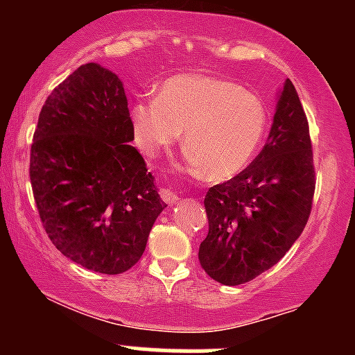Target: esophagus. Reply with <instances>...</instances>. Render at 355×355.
<instances>
[{"mask_svg":"<svg viewBox=\"0 0 355 355\" xmlns=\"http://www.w3.org/2000/svg\"><path fill=\"white\" fill-rule=\"evenodd\" d=\"M162 198H164V202L168 203V205H175V203H178L182 200V198L178 197V193H175V191L170 189L162 190Z\"/></svg>","mask_w":355,"mask_h":355,"instance_id":"34e87169","label":"esophagus"}]
</instances>
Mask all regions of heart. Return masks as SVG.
Segmentation results:
<instances>
[{"label": "heart", "instance_id": "heart-1", "mask_svg": "<svg viewBox=\"0 0 355 355\" xmlns=\"http://www.w3.org/2000/svg\"><path fill=\"white\" fill-rule=\"evenodd\" d=\"M130 118L137 146L150 157L182 132L189 170L211 180L237 175L254 157L267 125L259 96L202 73L170 76L157 98L133 105Z\"/></svg>", "mask_w": 355, "mask_h": 355}]
</instances>
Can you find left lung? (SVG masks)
Returning <instances> with one entry per match:
<instances>
[{
    "mask_svg": "<svg viewBox=\"0 0 355 355\" xmlns=\"http://www.w3.org/2000/svg\"><path fill=\"white\" fill-rule=\"evenodd\" d=\"M313 190L307 118L294 85L285 80L262 152L207 191L209 235L198 248L203 270L223 285H240L274 267L302 234Z\"/></svg>",
    "mask_w": 355,
    "mask_h": 355,
    "instance_id": "left-lung-1",
    "label": "left lung"
}]
</instances>
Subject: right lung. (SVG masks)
<instances>
[{
	"label": "right lung",
	"instance_id": "obj_1",
	"mask_svg": "<svg viewBox=\"0 0 355 355\" xmlns=\"http://www.w3.org/2000/svg\"><path fill=\"white\" fill-rule=\"evenodd\" d=\"M130 141L123 83L98 63L53 89L35 130L30 178L44 230L61 254L98 274L135 266L166 207Z\"/></svg>",
	"mask_w": 355,
	"mask_h": 355
}]
</instances>
